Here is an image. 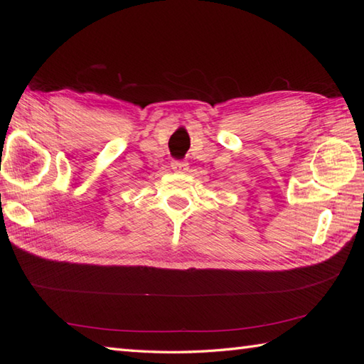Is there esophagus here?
Returning a JSON list of instances; mask_svg holds the SVG:
<instances>
[{
	"label": "esophagus",
	"mask_w": 364,
	"mask_h": 364,
	"mask_svg": "<svg viewBox=\"0 0 364 364\" xmlns=\"http://www.w3.org/2000/svg\"><path fill=\"white\" fill-rule=\"evenodd\" d=\"M172 168L178 173H184L188 170V162L184 161H172Z\"/></svg>",
	"instance_id": "obj_1"
}]
</instances>
